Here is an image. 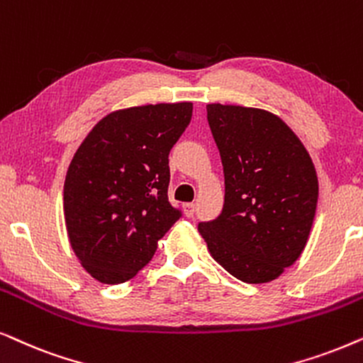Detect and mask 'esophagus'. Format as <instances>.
I'll return each mask as SVG.
<instances>
[{"label": "esophagus", "instance_id": "34e87169", "mask_svg": "<svg viewBox=\"0 0 363 363\" xmlns=\"http://www.w3.org/2000/svg\"><path fill=\"white\" fill-rule=\"evenodd\" d=\"M184 214L187 217H192L196 214V204H194V202H187V204H184Z\"/></svg>", "mask_w": 363, "mask_h": 363}]
</instances>
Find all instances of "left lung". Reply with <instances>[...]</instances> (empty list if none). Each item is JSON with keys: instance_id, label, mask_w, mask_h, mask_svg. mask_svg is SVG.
<instances>
[{"instance_id": "obj_1", "label": "left lung", "mask_w": 363, "mask_h": 363, "mask_svg": "<svg viewBox=\"0 0 363 363\" xmlns=\"http://www.w3.org/2000/svg\"><path fill=\"white\" fill-rule=\"evenodd\" d=\"M224 166L225 196L214 220L199 222L212 257L245 284L277 279L301 257L318 199L315 167L277 116L207 104Z\"/></svg>"}]
</instances>
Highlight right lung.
I'll return each instance as SVG.
<instances>
[{"label": "right lung", "instance_id": "add662e5", "mask_svg": "<svg viewBox=\"0 0 363 363\" xmlns=\"http://www.w3.org/2000/svg\"><path fill=\"white\" fill-rule=\"evenodd\" d=\"M192 103L111 113L77 149L65 181L71 247L103 284L133 279L182 217L169 202V152L189 125Z\"/></svg>", "mask_w": 363, "mask_h": 363}]
</instances>
